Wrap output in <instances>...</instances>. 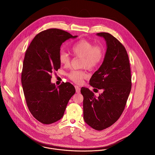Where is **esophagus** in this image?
<instances>
[{"instance_id": "1", "label": "esophagus", "mask_w": 155, "mask_h": 155, "mask_svg": "<svg viewBox=\"0 0 155 155\" xmlns=\"http://www.w3.org/2000/svg\"><path fill=\"white\" fill-rule=\"evenodd\" d=\"M74 87H75V89H76V93H80V92H81V88H80L78 86L76 85Z\"/></svg>"}]
</instances>
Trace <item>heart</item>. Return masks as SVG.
I'll return each mask as SVG.
<instances>
[{"instance_id":"heart-1","label":"heart","mask_w":155,"mask_h":155,"mask_svg":"<svg viewBox=\"0 0 155 155\" xmlns=\"http://www.w3.org/2000/svg\"><path fill=\"white\" fill-rule=\"evenodd\" d=\"M72 54L76 57H81V67L93 70L98 66L103 60L104 49L103 45L94 44L87 39L76 42L71 48ZM60 64L67 66L70 63V57L65 52H61L58 57ZM68 78L76 84H81L87 76L84 70H73L68 74Z\"/></svg>"}]
</instances>
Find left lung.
Returning <instances> with one entry per match:
<instances>
[{
	"label": "left lung",
	"instance_id": "left-lung-1",
	"mask_svg": "<svg viewBox=\"0 0 155 155\" xmlns=\"http://www.w3.org/2000/svg\"><path fill=\"white\" fill-rule=\"evenodd\" d=\"M107 45L104 61L89 81V84L103 92L98 97L88 88L81 90L84 96V119L93 129L103 130L115 123L121 116L131 89L129 58L124 47L111 35L102 32Z\"/></svg>",
	"mask_w": 155,
	"mask_h": 155
}]
</instances>
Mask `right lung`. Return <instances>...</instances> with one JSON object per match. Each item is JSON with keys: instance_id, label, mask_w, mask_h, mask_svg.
<instances>
[{"instance_id": "right-lung-1", "label": "right lung", "mask_w": 155, "mask_h": 155, "mask_svg": "<svg viewBox=\"0 0 155 155\" xmlns=\"http://www.w3.org/2000/svg\"><path fill=\"white\" fill-rule=\"evenodd\" d=\"M77 37L62 30L48 29L38 33L26 50L21 73L23 92L30 113L44 124L61 119L76 92L69 82L56 87L51 79L52 71L60 68L61 45Z\"/></svg>"}]
</instances>
